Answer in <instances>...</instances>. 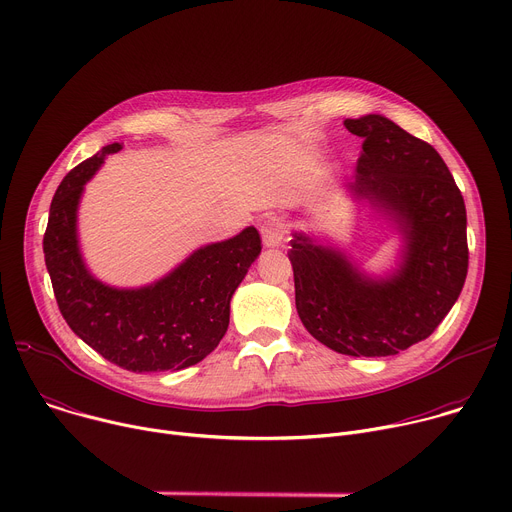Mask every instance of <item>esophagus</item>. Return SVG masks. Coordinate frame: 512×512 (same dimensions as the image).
Here are the masks:
<instances>
[{"instance_id":"esophagus-1","label":"esophagus","mask_w":512,"mask_h":512,"mask_svg":"<svg viewBox=\"0 0 512 512\" xmlns=\"http://www.w3.org/2000/svg\"><path fill=\"white\" fill-rule=\"evenodd\" d=\"M287 227L279 216H267L261 225V237L267 247H277L285 241Z\"/></svg>"}]
</instances>
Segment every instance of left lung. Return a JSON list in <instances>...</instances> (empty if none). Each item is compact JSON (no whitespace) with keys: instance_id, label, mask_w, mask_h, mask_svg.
I'll use <instances>...</instances> for the list:
<instances>
[{"instance_id":"left-lung-1","label":"left lung","mask_w":512,"mask_h":512,"mask_svg":"<svg viewBox=\"0 0 512 512\" xmlns=\"http://www.w3.org/2000/svg\"><path fill=\"white\" fill-rule=\"evenodd\" d=\"M362 137L358 198L393 216L405 237L401 267L387 279L362 275L340 251L296 233L287 251L296 308L306 330L348 356H393L425 340L456 304L468 273L466 206L431 145L383 115L346 119Z\"/></svg>"}]
</instances>
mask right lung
Here are the masks:
<instances>
[{
	"label": "right lung",
	"mask_w": 512,
	"mask_h": 512,
	"mask_svg": "<svg viewBox=\"0 0 512 512\" xmlns=\"http://www.w3.org/2000/svg\"><path fill=\"white\" fill-rule=\"evenodd\" d=\"M105 148L60 182L44 233V259L58 310L70 330L103 358L131 373L180 371L208 356L229 328L231 298L261 253V237L247 227L237 237L194 251L154 285L115 289L95 279L77 241V208Z\"/></svg>",
	"instance_id": "1"
}]
</instances>
